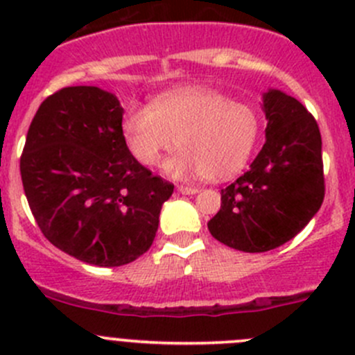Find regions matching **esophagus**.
I'll return each mask as SVG.
<instances>
[{
	"instance_id": "1",
	"label": "esophagus",
	"mask_w": 355,
	"mask_h": 355,
	"mask_svg": "<svg viewBox=\"0 0 355 355\" xmlns=\"http://www.w3.org/2000/svg\"><path fill=\"white\" fill-rule=\"evenodd\" d=\"M177 191L180 192V194H184V196H194V194H198V192H199L196 187H187V185H178Z\"/></svg>"
}]
</instances>
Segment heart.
I'll use <instances>...</instances> for the list:
<instances>
[{"mask_svg": "<svg viewBox=\"0 0 355 355\" xmlns=\"http://www.w3.org/2000/svg\"><path fill=\"white\" fill-rule=\"evenodd\" d=\"M261 118L252 106L202 87L184 85L153 99L132 103L121 120L128 153L144 166H156L164 153L180 151L163 163L170 178L227 180L245 166L256 148Z\"/></svg>", "mask_w": 355, "mask_h": 355, "instance_id": "1", "label": "heart"}]
</instances>
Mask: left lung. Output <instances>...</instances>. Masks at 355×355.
<instances>
[{
	"label": "left lung",
	"mask_w": 355,
	"mask_h": 355,
	"mask_svg": "<svg viewBox=\"0 0 355 355\" xmlns=\"http://www.w3.org/2000/svg\"><path fill=\"white\" fill-rule=\"evenodd\" d=\"M266 142L249 170L221 189L211 235L244 252H266L295 237L324 198L321 134L316 120L292 96L268 89L263 105Z\"/></svg>",
	"instance_id": "left-lung-1"
}]
</instances>
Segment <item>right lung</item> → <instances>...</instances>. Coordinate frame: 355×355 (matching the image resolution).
Instances as JSON below:
<instances>
[{"mask_svg":"<svg viewBox=\"0 0 355 355\" xmlns=\"http://www.w3.org/2000/svg\"><path fill=\"white\" fill-rule=\"evenodd\" d=\"M114 94L75 85L42 101L28 127L20 175L44 237L96 266H123L153 245L173 185L128 153Z\"/></svg>","mask_w":355,"mask_h":355,"instance_id":"right-lung-1","label":"right lung"}]
</instances>
